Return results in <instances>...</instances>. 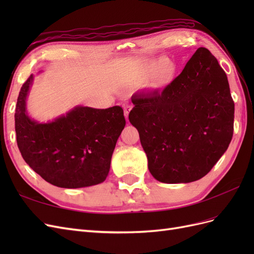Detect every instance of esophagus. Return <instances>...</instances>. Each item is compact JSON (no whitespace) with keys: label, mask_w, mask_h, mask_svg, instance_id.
<instances>
[{"label":"esophagus","mask_w":254,"mask_h":254,"mask_svg":"<svg viewBox=\"0 0 254 254\" xmlns=\"http://www.w3.org/2000/svg\"><path fill=\"white\" fill-rule=\"evenodd\" d=\"M132 107L130 105H124V114H125V118L128 120V117H129V113L130 111H131Z\"/></svg>","instance_id":"1"}]
</instances>
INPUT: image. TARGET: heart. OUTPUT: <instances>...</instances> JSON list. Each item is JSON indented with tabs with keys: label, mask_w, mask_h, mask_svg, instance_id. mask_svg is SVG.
Returning <instances> with one entry per match:
<instances>
[{
	"label": "heart",
	"mask_w": 254,
	"mask_h": 254,
	"mask_svg": "<svg viewBox=\"0 0 254 254\" xmlns=\"http://www.w3.org/2000/svg\"><path fill=\"white\" fill-rule=\"evenodd\" d=\"M177 66L165 58L151 60L137 70L130 79L131 86L141 87L146 82L148 88L155 92H163L170 88L177 78Z\"/></svg>",
	"instance_id": "heart-1"
}]
</instances>
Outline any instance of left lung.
Wrapping results in <instances>:
<instances>
[{
  "label": "left lung",
  "instance_id": "8db88e82",
  "mask_svg": "<svg viewBox=\"0 0 254 254\" xmlns=\"http://www.w3.org/2000/svg\"><path fill=\"white\" fill-rule=\"evenodd\" d=\"M129 121L137 129L152 177L163 183L201 179L229 147L234 102L228 77L199 48L172 86L134 94Z\"/></svg>",
  "mask_w": 254,
  "mask_h": 254
}]
</instances>
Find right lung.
<instances>
[{"instance_id":"right-lung-1","label":"right lung","mask_w":254,"mask_h":254,"mask_svg":"<svg viewBox=\"0 0 254 254\" xmlns=\"http://www.w3.org/2000/svg\"><path fill=\"white\" fill-rule=\"evenodd\" d=\"M34 78L32 74L23 83L14 113L23 159L58 188L79 189L104 182L115 144L126 125L122 107L95 109L79 105L53 121L38 122L29 117L26 107Z\"/></svg>"}]
</instances>
